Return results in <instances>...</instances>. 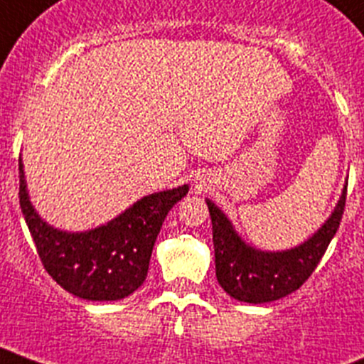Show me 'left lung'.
<instances>
[{"mask_svg": "<svg viewBox=\"0 0 364 364\" xmlns=\"http://www.w3.org/2000/svg\"><path fill=\"white\" fill-rule=\"evenodd\" d=\"M346 186L325 225L299 247L283 252H264L239 237L230 219L206 199L212 218L215 277L228 296L243 303H270L297 288L312 276L336 235L345 212Z\"/></svg>", "mask_w": 364, "mask_h": 364, "instance_id": "left-lung-1", "label": "left lung"}]
</instances>
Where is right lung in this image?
Wrapping results in <instances>:
<instances>
[{"label": "right lung", "instance_id": "obj_1", "mask_svg": "<svg viewBox=\"0 0 364 364\" xmlns=\"http://www.w3.org/2000/svg\"><path fill=\"white\" fill-rule=\"evenodd\" d=\"M186 192L188 185L145 196L92 230H58L34 210L19 158V206L39 259L55 283L87 301L123 299L141 287L163 221Z\"/></svg>", "mask_w": 364, "mask_h": 364}]
</instances>
